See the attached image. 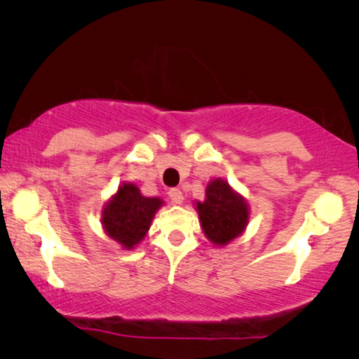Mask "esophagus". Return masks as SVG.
I'll return each instance as SVG.
<instances>
[{
	"label": "esophagus",
	"mask_w": 359,
	"mask_h": 359,
	"mask_svg": "<svg viewBox=\"0 0 359 359\" xmlns=\"http://www.w3.org/2000/svg\"><path fill=\"white\" fill-rule=\"evenodd\" d=\"M168 196H170L171 203H173V204H181V203H183V199H184L183 193H181V191H180L178 188L170 189V191H168Z\"/></svg>",
	"instance_id": "esophagus-1"
}]
</instances>
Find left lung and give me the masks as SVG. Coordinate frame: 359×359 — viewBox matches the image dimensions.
<instances>
[{"instance_id":"1","label":"left lung","mask_w":359,"mask_h":359,"mask_svg":"<svg viewBox=\"0 0 359 359\" xmlns=\"http://www.w3.org/2000/svg\"><path fill=\"white\" fill-rule=\"evenodd\" d=\"M198 212L204 233L217 245H225L238 237L248 222L245 201L222 180H214L208 186L205 201L198 203Z\"/></svg>"}]
</instances>
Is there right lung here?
<instances>
[{
	"mask_svg": "<svg viewBox=\"0 0 359 359\" xmlns=\"http://www.w3.org/2000/svg\"><path fill=\"white\" fill-rule=\"evenodd\" d=\"M161 205L158 198H144L134 184H122L102 212V224L109 237L132 248L145 237L150 222Z\"/></svg>",
	"mask_w": 359,
	"mask_h": 359,
	"instance_id": "add662e5",
	"label": "right lung"
}]
</instances>
